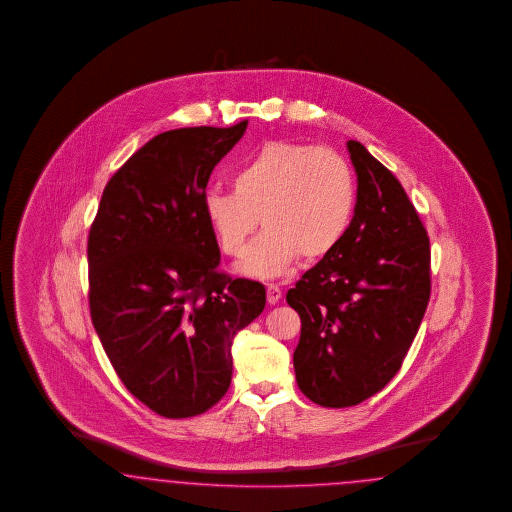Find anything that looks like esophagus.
Segmentation results:
<instances>
[{"label": "esophagus", "instance_id": "34e87169", "mask_svg": "<svg viewBox=\"0 0 512 512\" xmlns=\"http://www.w3.org/2000/svg\"><path fill=\"white\" fill-rule=\"evenodd\" d=\"M279 298H281V289H279L278 285H268L266 287V300H268V304L270 306L278 304Z\"/></svg>", "mask_w": 512, "mask_h": 512}]
</instances>
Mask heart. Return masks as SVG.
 <instances>
[{
  "label": "heart",
  "instance_id": "obj_1",
  "mask_svg": "<svg viewBox=\"0 0 512 512\" xmlns=\"http://www.w3.org/2000/svg\"><path fill=\"white\" fill-rule=\"evenodd\" d=\"M233 189H206L202 214L229 257L246 251L261 217L266 231L236 268L249 278H279L298 255L321 261L340 244L355 210V176L332 148L266 142L234 169Z\"/></svg>",
  "mask_w": 512,
  "mask_h": 512
}]
</instances>
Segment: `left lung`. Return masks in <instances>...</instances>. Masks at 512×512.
Segmentation results:
<instances>
[{
  "label": "left lung",
  "instance_id": "8db88e82",
  "mask_svg": "<svg viewBox=\"0 0 512 512\" xmlns=\"http://www.w3.org/2000/svg\"><path fill=\"white\" fill-rule=\"evenodd\" d=\"M355 216L340 244L289 289L300 315L296 383L311 402L349 407L398 373L430 300V240L396 176L358 140Z\"/></svg>",
  "mask_w": 512,
  "mask_h": 512
}]
</instances>
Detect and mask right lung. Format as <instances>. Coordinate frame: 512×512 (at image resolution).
<instances>
[{"label": "right lung", "mask_w": 512, "mask_h": 512, "mask_svg": "<svg viewBox=\"0 0 512 512\" xmlns=\"http://www.w3.org/2000/svg\"><path fill=\"white\" fill-rule=\"evenodd\" d=\"M184 127L148 140L109 180L88 238L90 313L125 388L167 419L201 415L233 377L234 336L266 304L259 281L217 272L202 214L217 163L246 133Z\"/></svg>", "instance_id": "1"}]
</instances>
